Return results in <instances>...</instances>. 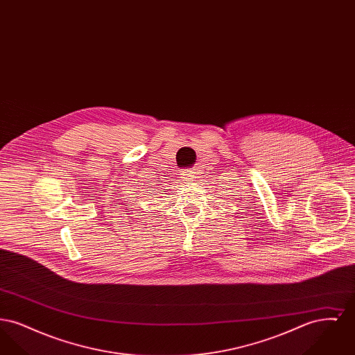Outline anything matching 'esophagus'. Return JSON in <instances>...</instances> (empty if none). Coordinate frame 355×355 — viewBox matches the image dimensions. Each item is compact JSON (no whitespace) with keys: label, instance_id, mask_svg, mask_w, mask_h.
Segmentation results:
<instances>
[{"label":"esophagus","instance_id":"1","mask_svg":"<svg viewBox=\"0 0 355 355\" xmlns=\"http://www.w3.org/2000/svg\"><path fill=\"white\" fill-rule=\"evenodd\" d=\"M196 174H197L196 170L186 169L181 173V178H182L184 181H186V184H191V181L197 178Z\"/></svg>","mask_w":355,"mask_h":355}]
</instances>
